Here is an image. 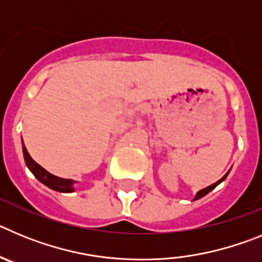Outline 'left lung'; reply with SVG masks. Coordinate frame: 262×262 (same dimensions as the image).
<instances>
[{
	"instance_id": "1",
	"label": "left lung",
	"mask_w": 262,
	"mask_h": 262,
	"mask_svg": "<svg viewBox=\"0 0 262 262\" xmlns=\"http://www.w3.org/2000/svg\"><path fill=\"white\" fill-rule=\"evenodd\" d=\"M227 174H228V173H227ZM227 174H226V176H223V177H222L221 180H219V181H216V182H215V184L210 185V186L205 187V189H202V190H200V191H198V193H196V195H195V198H194V201H195V200H200V198H202V196H205L206 194H207V193H210V191H211L212 189H215V187H216L217 185L221 184L222 181H224V180H226Z\"/></svg>"
}]
</instances>
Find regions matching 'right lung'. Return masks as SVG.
Listing matches in <instances>:
<instances>
[{
  "label": "right lung",
  "instance_id": "add662e5",
  "mask_svg": "<svg viewBox=\"0 0 262 262\" xmlns=\"http://www.w3.org/2000/svg\"><path fill=\"white\" fill-rule=\"evenodd\" d=\"M23 156H25V161H26L27 168L31 170V173L38 178L41 184H45L46 186H48L52 190L60 191V193H71L73 191V184L76 181L73 180H66V178H60L56 176L48 173L46 169L41 168L39 164H36L34 160L31 159V156L27 152L26 147L23 144Z\"/></svg>",
  "mask_w": 262,
  "mask_h": 262
}]
</instances>
